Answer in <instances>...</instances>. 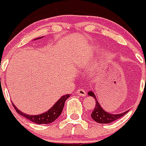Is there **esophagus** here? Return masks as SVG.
I'll list each match as a JSON object with an SVG mask.
<instances>
[{"instance_id":"esophagus-1","label":"esophagus","mask_w":146,"mask_h":146,"mask_svg":"<svg viewBox=\"0 0 146 146\" xmlns=\"http://www.w3.org/2000/svg\"><path fill=\"white\" fill-rule=\"evenodd\" d=\"M76 94L79 96H81V97H86L87 96V92L83 88H80V89L77 90Z\"/></svg>"}]
</instances>
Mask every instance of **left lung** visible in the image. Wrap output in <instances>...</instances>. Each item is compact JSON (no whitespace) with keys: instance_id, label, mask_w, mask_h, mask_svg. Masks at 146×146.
I'll return each mask as SVG.
<instances>
[{"instance_id":"8db88e82","label":"left lung","mask_w":146,"mask_h":146,"mask_svg":"<svg viewBox=\"0 0 146 146\" xmlns=\"http://www.w3.org/2000/svg\"><path fill=\"white\" fill-rule=\"evenodd\" d=\"M146 82V78H145ZM88 94L89 96L93 97L95 99L96 102V106L94 108V110H93V112L92 113V118H93L94 121H95L96 122L100 123V124H110L111 122H113L115 121H116L118 118H121L122 116L126 114L127 112H128V110L126 112H122V113H118V114H111L110 112H106L103 109L100 104H99L98 99L96 98L95 94L92 91H90Z\"/></svg>"}]
</instances>
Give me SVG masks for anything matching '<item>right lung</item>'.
<instances>
[{
    "mask_svg": "<svg viewBox=\"0 0 146 146\" xmlns=\"http://www.w3.org/2000/svg\"><path fill=\"white\" fill-rule=\"evenodd\" d=\"M42 36H41V37L36 38L35 40H38V39L42 38ZM70 96V95L69 94H66V95L62 96L47 112H43L42 114L36 115L25 114V113L22 112V111H20L19 110H18V108L16 106H15V105L13 104V105L14 108H15L16 112L19 114L22 115L25 118H27L28 120H30L32 122L36 123L37 124H50V123L53 122L54 121L56 120L57 118L59 117V115L61 114L63 109H64V106L65 101H66L67 98H69Z\"/></svg>",
    "mask_w": 146,
    "mask_h": 146,
    "instance_id": "add662e5",
    "label": "right lung"
}]
</instances>
